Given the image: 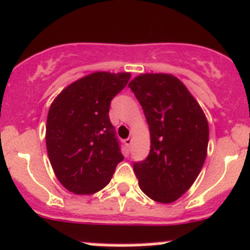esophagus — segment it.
<instances>
[{"instance_id":"obj_1","label":"esophagus","mask_w":250,"mask_h":250,"mask_svg":"<svg viewBox=\"0 0 250 250\" xmlns=\"http://www.w3.org/2000/svg\"><path fill=\"white\" fill-rule=\"evenodd\" d=\"M132 142H133V139H132V138H127V139H125V144L127 145L128 147H130L131 145H132Z\"/></svg>"}]
</instances>
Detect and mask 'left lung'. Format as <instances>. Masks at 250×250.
I'll return each instance as SVG.
<instances>
[{
  "label": "left lung",
  "mask_w": 250,
  "mask_h": 250,
  "mask_svg": "<svg viewBox=\"0 0 250 250\" xmlns=\"http://www.w3.org/2000/svg\"><path fill=\"white\" fill-rule=\"evenodd\" d=\"M128 87L142 105L151 136L146 159L133 164L139 188L151 200L172 203L200 175L208 150V120L173 75L140 74Z\"/></svg>",
  "instance_id": "1"
}]
</instances>
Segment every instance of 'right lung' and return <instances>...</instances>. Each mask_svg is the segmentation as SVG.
Here are the masks:
<instances>
[{
  "instance_id": "1",
  "label": "right lung",
  "mask_w": 250,
  "mask_h": 250,
  "mask_svg": "<svg viewBox=\"0 0 250 250\" xmlns=\"http://www.w3.org/2000/svg\"><path fill=\"white\" fill-rule=\"evenodd\" d=\"M130 78L126 72H94L67 86L50 105L47 152L55 176L68 191H100L124 159L108 111Z\"/></svg>"
}]
</instances>
